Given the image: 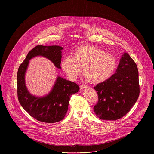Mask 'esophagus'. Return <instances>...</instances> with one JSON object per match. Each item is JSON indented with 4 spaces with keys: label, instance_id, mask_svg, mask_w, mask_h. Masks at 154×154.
I'll use <instances>...</instances> for the list:
<instances>
[{
    "label": "esophagus",
    "instance_id": "obj_1",
    "mask_svg": "<svg viewBox=\"0 0 154 154\" xmlns=\"http://www.w3.org/2000/svg\"><path fill=\"white\" fill-rule=\"evenodd\" d=\"M79 87H80V88L84 89V88H85V87H88V85H87L84 84H80Z\"/></svg>",
    "mask_w": 154,
    "mask_h": 154
}]
</instances>
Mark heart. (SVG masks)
Wrapping results in <instances>:
<instances>
[{"label": "heart", "mask_w": 154, "mask_h": 154, "mask_svg": "<svg viewBox=\"0 0 154 154\" xmlns=\"http://www.w3.org/2000/svg\"><path fill=\"white\" fill-rule=\"evenodd\" d=\"M117 66L115 57L92 45H83L76 48L73 57L66 56L62 67L71 79H76L82 73L89 82H103L114 73Z\"/></svg>", "instance_id": "1"}]
</instances>
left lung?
<instances>
[{"instance_id": "obj_1", "label": "left lung", "mask_w": 154, "mask_h": 154, "mask_svg": "<svg viewBox=\"0 0 154 154\" xmlns=\"http://www.w3.org/2000/svg\"><path fill=\"white\" fill-rule=\"evenodd\" d=\"M94 88L98 95L94 107L98 118L116 120L125 116L136 103L140 92L137 67L129 54L124 53L116 73Z\"/></svg>"}]
</instances>
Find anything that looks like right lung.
<instances>
[{
	"label": "right lung",
	"instance_id": "add662e5",
	"mask_svg": "<svg viewBox=\"0 0 154 154\" xmlns=\"http://www.w3.org/2000/svg\"><path fill=\"white\" fill-rule=\"evenodd\" d=\"M63 48L58 45H37L28 53L19 67L17 73V94L20 104L31 116L44 123H55L63 120L68 109L70 96L79 90L75 82L57 77L51 91L44 97H36L29 94L25 84V73L29 60L42 56L60 69Z\"/></svg>",
	"mask_w": 154,
	"mask_h": 154
}]
</instances>
